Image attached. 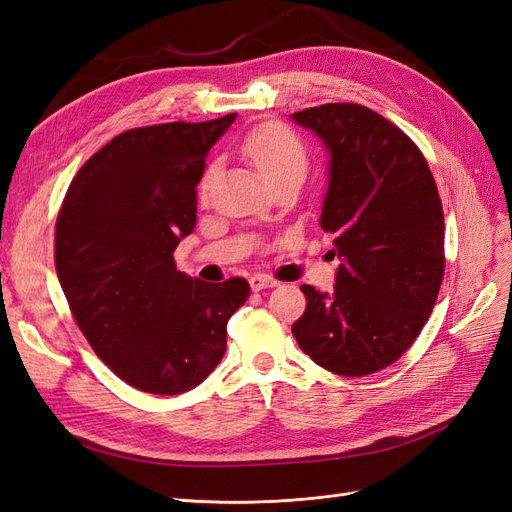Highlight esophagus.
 <instances>
[{
    "mask_svg": "<svg viewBox=\"0 0 512 512\" xmlns=\"http://www.w3.org/2000/svg\"><path fill=\"white\" fill-rule=\"evenodd\" d=\"M277 284V280H273L271 275H262V273H256V275H252L250 277V286H252V290L254 292H258V290H262V288H275Z\"/></svg>",
    "mask_w": 512,
    "mask_h": 512,
    "instance_id": "1",
    "label": "esophagus"
}]
</instances>
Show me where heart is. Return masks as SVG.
<instances>
[{
    "instance_id": "obj_1",
    "label": "heart",
    "mask_w": 512,
    "mask_h": 512,
    "mask_svg": "<svg viewBox=\"0 0 512 512\" xmlns=\"http://www.w3.org/2000/svg\"><path fill=\"white\" fill-rule=\"evenodd\" d=\"M243 156L250 160L267 183L282 177H301L307 170V153L299 136L280 123H262V126L247 132L241 143ZM213 177V166H209L198 183V196L205 198Z\"/></svg>"
}]
</instances>
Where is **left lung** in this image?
Masks as SVG:
<instances>
[{"label":"left lung","instance_id":"obj_1","mask_svg":"<svg viewBox=\"0 0 512 512\" xmlns=\"http://www.w3.org/2000/svg\"><path fill=\"white\" fill-rule=\"evenodd\" d=\"M329 151L320 228L339 258L333 292L303 284L301 350L339 376L389 367L425 327L444 275V213L427 160L395 123L361 104L292 113Z\"/></svg>","mask_w":512,"mask_h":512}]
</instances>
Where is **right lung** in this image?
Listing matches in <instances>:
<instances>
[{"mask_svg": "<svg viewBox=\"0 0 512 512\" xmlns=\"http://www.w3.org/2000/svg\"><path fill=\"white\" fill-rule=\"evenodd\" d=\"M237 113L115 136L72 179L55 226V269L72 316L115 376L138 391L194 389L226 352L228 318L250 297L177 271L196 226L209 149Z\"/></svg>", "mask_w": 512, "mask_h": 512, "instance_id": "right-lung-1", "label": "right lung"}]
</instances>
